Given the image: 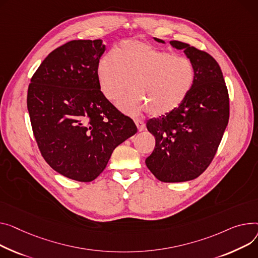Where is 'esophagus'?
Masks as SVG:
<instances>
[{
  "label": "esophagus",
  "mask_w": 258,
  "mask_h": 258,
  "mask_svg": "<svg viewBox=\"0 0 258 258\" xmlns=\"http://www.w3.org/2000/svg\"><path fill=\"white\" fill-rule=\"evenodd\" d=\"M135 124L137 125V127H138L139 132H142V131L145 128V124H144L143 121H141V120L136 119V120H135Z\"/></svg>",
  "instance_id": "34e87169"
}]
</instances>
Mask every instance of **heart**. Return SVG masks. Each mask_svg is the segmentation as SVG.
I'll list each match as a JSON object with an SVG mask.
<instances>
[{
    "mask_svg": "<svg viewBox=\"0 0 258 258\" xmlns=\"http://www.w3.org/2000/svg\"><path fill=\"white\" fill-rule=\"evenodd\" d=\"M99 87L104 96L119 104L125 113L143 111L154 117L176 110L192 91L196 72L193 62L139 40H126L116 47L112 57L101 59L97 67Z\"/></svg>",
    "mask_w": 258,
    "mask_h": 258,
    "instance_id": "heart-1",
    "label": "heart"
}]
</instances>
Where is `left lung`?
Returning <instances> with one entry per match:
<instances>
[{
  "label": "left lung",
  "mask_w": 258,
  "mask_h": 258,
  "mask_svg": "<svg viewBox=\"0 0 258 258\" xmlns=\"http://www.w3.org/2000/svg\"><path fill=\"white\" fill-rule=\"evenodd\" d=\"M170 44L183 49L193 62L195 84L176 110L147 121L156 146L145 163L159 180L181 182L198 177L212 163L228 124L229 96L221 68L210 54L177 40Z\"/></svg>",
  "instance_id": "obj_1"
}]
</instances>
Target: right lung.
Listing matches in <instances>:
<instances>
[{
	"mask_svg": "<svg viewBox=\"0 0 258 258\" xmlns=\"http://www.w3.org/2000/svg\"><path fill=\"white\" fill-rule=\"evenodd\" d=\"M101 39L72 40L54 49L31 79L27 106L41 156L58 173L88 182L113 150L137 133L133 119L100 91Z\"/></svg>",
	"mask_w": 258,
	"mask_h": 258,
	"instance_id": "obj_1",
	"label": "right lung"
}]
</instances>
